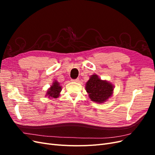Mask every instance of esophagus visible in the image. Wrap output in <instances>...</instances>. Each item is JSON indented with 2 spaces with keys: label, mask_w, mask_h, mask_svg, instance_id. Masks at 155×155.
Returning a JSON list of instances; mask_svg holds the SVG:
<instances>
[{
  "label": "esophagus",
  "mask_w": 155,
  "mask_h": 155,
  "mask_svg": "<svg viewBox=\"0 0 155 155\" xmlns=\"http://www.w3.org/2000/svg\"><path fill=\"white\" fill-rule=\"evenodd\" d=\"M79 79L78 78L75 79H71V81H73V82H79Z\"/></svg>",
  "instance_id": "34e87169"
}]
</instances>
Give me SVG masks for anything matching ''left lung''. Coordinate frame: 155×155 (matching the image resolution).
<instances>
[{"label":"left lung","instance_id":"1","mask_svg":"<svg viewBox=\"0 0 155 155\" xmlns=\"http://www.w3.org/2000/svg\"><path fill=\"white\" fill-rule=\"evenodd\" d=\"M85 88L92 101L101 104L112 96L113 85L107 81L101 80L97 75H92L87 82Z\"/></svg>","mask_w":155,"mask_h":155}]
</instances>
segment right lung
Wrapping results in <instances>:
<instances>
[{
  "mask_svg": "<svg viewBox=\"0 0 155 155\" xmlns=\"http://www.w3.org/2000/svg\"><path fill=\"white\" fill-rule=\"evenodd\" d=\"M60 84L57 81L53 83V85L51 86V87L48 89L47 91L46 96H48V97L51 98H56L59 97V93L61 91V87Z\"/></svg>",
  "mask_w": 155,
  "mask_h": 155,
  "instance_id": "obj_1",
  "label": "right lung"
}]
</instances>
